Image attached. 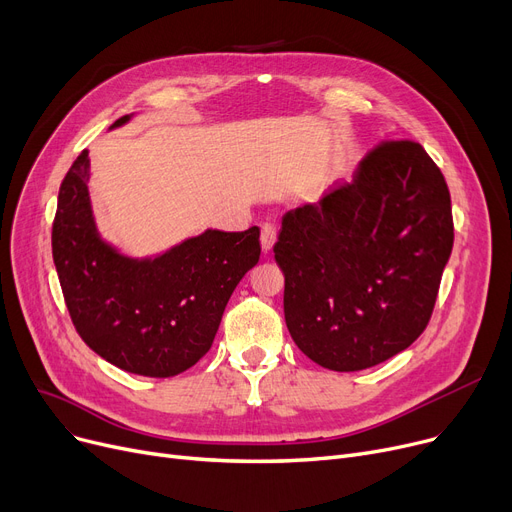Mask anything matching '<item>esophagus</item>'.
Returning a JSON list of instances; mask_svg holds the SVG:
<instances>
[{
	"instance_id": "34e87169",
	"label": "esophagus",
	"mask_w": 512,
	"mask_h": 512,
	"mask_svg": "<svg viewBox=\"0 0 512 512\" xmlns=\"http://www.w3.org/2000/svg\"><path fill=\"white\" fill-rule=\"evenodd\" d=\"M259 240H261V251L267 255V253L272 251L274 242H276V228H274L272 224H263V226H261V236H259Z\"/></svg>"
}]
</instances>
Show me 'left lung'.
I'll list each match as a JSON object with an SVG mask.
<instances>
[{
	"mask_svg": "<svg viewBox=\"0 0 512 512\" xmlns=\"http://www.w3.org/2000/svg\"><path fill=\"white\" fill-rule=\"evenodd\" d=\"M452 240L432 157L411 141L373 149L353 180L284 213L274 253L294 344L332 371L405 351L432 317Z\"/></svg>",
	"mask_w": 512,
	"mask_h": 512,
	"instance_id": "8db88e82",
	"label": "left lung"
}]
</instances>
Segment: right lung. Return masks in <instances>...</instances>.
<instances>
[{"label":"right lung","instance_id":"add662e5","mask_svg":"<svg viewBox=\"0 0 512 512\" xmlns=\"http://www.w3.org/2000/svg\"><path fill=\"white\" fill-rule=\"evenodd\" d=\"M89 178L91 159L83 151L60 186L51 230L72 324L107 363L147 378H172L211 348L236 284L259 261V228H207L164 253L130 257L101 236Z\"/></svg>","mask_w":512,"mask_h":512}]
</instances>
